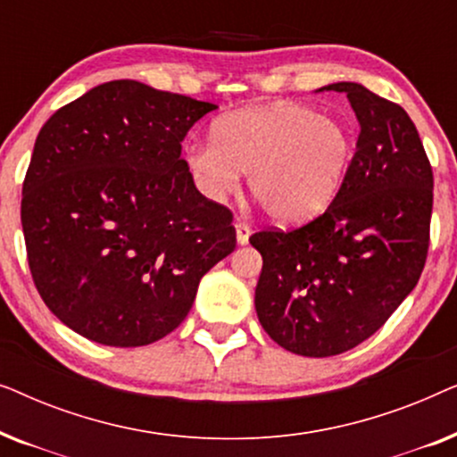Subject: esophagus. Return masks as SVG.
<instances>
[{
	"label": "esophagus",
	"mask_w": 457,
	"mask_h": 457,
	"mask_svg": "<svg viewBox=\"0 0 457 457\" xmlns=\"http://www.w3.org/2000/svg\"><path fill=\"white\" fill-rule=\"evenodd\" d=\"M235 228H237V243H239V245H245V243L249 241V235H252V227H249L247 222L237 220Z\"/></svg>",
	"instance_id": "obj_1"
}]
</instances>
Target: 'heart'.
Masks as SVG:
<instances>
[{
    "mask_svg": "<svg viewBox=\"0 0 457 457\" xmlns=\"http://www.w3.org/2000/svg\"><path fill=\"white\" fill-rule=\"evenodd\" d=\"M352 154V133L339 118L289 102L220 116L212 141L185 147V162L212 202L227 199L247 172L249 191L274 220L302 222L333 202Z\"/></svg>",
    "mask_w": 457,
    "mask_h": 457,
    "instance_id": "1",
    "label": "heart"
}]
</instances>
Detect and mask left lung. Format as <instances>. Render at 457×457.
Instances as JSON below:
<instances>
[{"mask_svg": "<svg viewBox=\"0 0 457 457\" xmlns=\"http://www.w3.org/2000/svg\"><path fill=\"white\" fill-rule=\"evenodd\" d=\"M355 154L327 210L299 228L249 237L262 253L260 324L287 352L328 358L383 327L420 278L430 241L433 168L408 112L358 83Z\"/></svg>", "mask_w": 457, "mask_h": 457, "instance_id": "8db88e82", "label": "left lung"}]
</instances>
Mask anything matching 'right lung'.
<instances>
[{"instance_id": "obj_1", "label": "right lung", "mask_w": 457, "mask_h": 457, "mask_svg": "<svg viewBox=\"0 0 457 457\" xmlns=\"http://www.w3.org/2000/svg\"><path fill=\"white\" fill-rule=\"evenodd\" d=\"M212 110L124 79L43 124L22 183V233L37 291L74 333L112 347L162 339L235 249L233 212L195 189L180 158Z\"/></svg>"}]
</instances>
